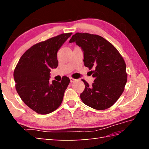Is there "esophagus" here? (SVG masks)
Wrapping results in <instances>:
<instances>
[{
	"label": "esophagus",
	"mask_w": 149,
	"mask_h": 149,
	"mask_svg": "<svg viewBox=\"0 0 149 149\" xmlns=\"http://www.w3.org/2000/svg\"><path fill=\"white\" fill-rule=\"evenodd\" d=\"M70 80L71 83H73V82H74V81H76V79H74V78H72V77H70Z\"/></svg>",
	"instance_id": "esophagus-1"
}]
</instances>
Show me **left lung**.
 Returning <instances> with one entry per match:
<instances>
[{"label":"left lung","mask_w":149,"mask_h":149,"mask_svg":"<svg viewBox=\"0 0 149 149\" xmlns=\"http://www.w3.org/2000/svg\"><path fill=\"white\" fill-rule=\"evenodd\" d=\"M69 42L81 47L84 66L93 70L91 72L95 77L91 86L83 79L85 88L81 99L97 110L111 107L121 96L127 80L122 56L111 43L97 34L77 33Z\"/></svg>","instance_id":"8db88e82"}]
</instances>
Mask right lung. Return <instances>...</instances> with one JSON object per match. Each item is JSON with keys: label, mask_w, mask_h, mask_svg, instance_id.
I'll return each instance as SVG.
<instances>
[{"label": "right lung", "mask_w": 149, "mask_h": 149, "mask_svg": "<svg viewBox=\"0 0 149 149\" xmlns=\"http://www.w3.org/2000/svg\"><path fill=\"white\" fill-rule=\"evenodd\" d=\"M72 33H63L38 43L26 50L14 70L15 88L19 96L34 111L46 115L58 109L70 83L63 76L61 82L49 83L51 68L58 66L57 53Z\"/></svg>", "instance_id": "obj_1"}]
</instances>
